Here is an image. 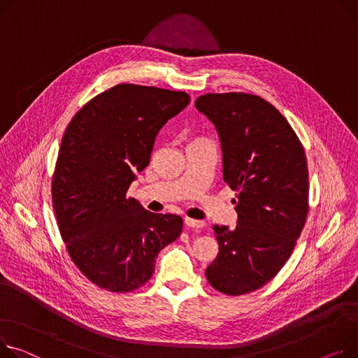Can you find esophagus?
Returning a JSON list of instances; mask_svg holds the SVG:
<instances>
[{
    "label": "esophagus",
    "mask_w": 358,
    "mask_h": 358,
    "mask_svg": "<svg viewBox=\"0 0 358 358\" xmlns=\"http://www.w3.org/2000/svg\"><path fill=\"white\" fill-rule=\"evenodd\" d=\"M184 222H185V224L188 227H192V229H201V227H204V222H201V220H194V219L185 217Z\"/></svg>",
    "instance_id": "esophagus-1"
}]
</instances>
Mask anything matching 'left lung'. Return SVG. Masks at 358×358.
I'll use <instances>...</instances> for the list:
<instances>
[{
    "label": "left lung",
    "mask_w": 358,
    "mask_h": 358,
    "mask_svg": "<svg viewBox=\"0 0 358 358\" xmlns=\"http://www.w3.org/2000/svg\"><path fill=\"white\" fill-rule=\"evenodd\" d=\"M196 108L217 129L223 180L237 193V226H213L219 255L206 278L226 295L249 294L276 276L303 229L305 151L285 116L256 94L207 93Z\"/></svg>",
    "instance_id": "obj_1"
}]
</instances>
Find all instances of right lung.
Returning a JSON list of instances; mask_svg holds the SVG:
<instances>
[{"mask_svg": "<svg viewBox=\"0 0 358 358\" xmlns=\"http://www.w3.org/2000/svg\"><path fill=\"white\" fill-rule=\"evenodd\" d=\"M188 103L185 92L122 83L89 101L66 128L53 210L69 256L102 289L145 285L158 253L181 234L180 216L151 213L127 192L150 164L159 129Z\"/></svg>", "mask_w": 358, "mask_h": 358, "instance_id": "obj_1", "label": "right lung"}]
</instances>
